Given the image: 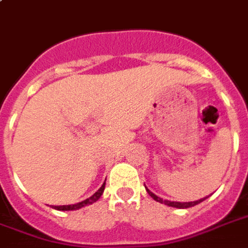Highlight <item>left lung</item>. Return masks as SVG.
I'll return each instance as SVG.
<instances>
[{
	"instance_id": "obj_1",
	"label": "left lung",
	"mask_w": 248,
	"mask_h": 248,
	"mask_svg": "<svg viewBox=\"0 0 248 248\" xmlns=\"http://www.w3.org/2000/svg\"><path fill=\"white\" fill-rule=\"evenodd\" d=\"M146 188V186H145ZM146 190H148L149 196L152 197V199H154L155 202H161V204H165V205H169V207H174V208H189V207H193V205H196V204H199V202H204L207 197H204V199H200V200H196V202H170V200H164V199H161V197H158L157 195H154L152 190H149L148 188H146Z\"/></svg>"
}]
</instances>
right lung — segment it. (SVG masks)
<instances>
[{"mask_svg":"<svg viewBox=\"0 0 248 248\" xmlns=\"http://www.w3.org/2000/svg\"><path fill=\"white\" fill-rule=\"evenodd\" d=\"M105 185H106V181L103 183V185L95 192L93 196L88 197L86 200H83V202H76V204H72V205H53L52 208L58 209V211H75V209H80L83 208V207H86V205H90V204H93V202L99 200L100 196H102V193H103V190H105Z\"/></svg>","mask_w":248,"mask_h":248,"instance_id":"right-lung-1","label":"right lung"}]
</instances>
